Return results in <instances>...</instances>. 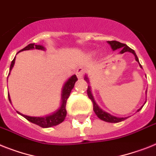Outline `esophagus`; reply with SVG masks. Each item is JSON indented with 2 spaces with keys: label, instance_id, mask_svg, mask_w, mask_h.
I'll return each instance as SVG.
<instances>
[{
  "label": "esophagus",
  "instance_id": "obj_1",
  "mask_svg": "<svg viewBox=\"0 0 156 156\" xmlns=\"http://www.w3.org/2000/svg\"><path fill=\"white\" fill-rule=\"evenodd\" d=\"M85 70L83 68H78V69H77V71H76V75H77V77H78V78H81L82 76H83Z\"/></svg>",
  "mask_w": 156,
  "mask_h": 156
}]
</instances>
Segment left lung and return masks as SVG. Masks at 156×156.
Returning a JSON list of instances; mask_svg holds the SVG:
<instances>
[{"label":"left lung","instance_id":"left-lung-1","mask_svg":"<svg viewBox=\"0 0 156 156\" xmlns=\"http://www.w3.org/2000/svg\"><path fill=\"white\" fill-rule=\"evenodd\" d=\"M108 43L111 45V48L113 49V50H116V49H121V51H120L121 54H123L125 52H131V53H132V54L135 55V60L137 61L138 62H139V58H138L137 55L135 54V52L132 49H131V48L129 47V46H127L126 44H123V43H121L119 42V41H108ZM140 66L142 67V66L140 65ZM85 79H86V81H88L87 80V77L85 78ZM87 94H88V97H89L91 101H92V102H93V110L94 111V113L96 114V115L100 119H102L103 120V121H105V122H119L123 121V120H125L126 119H127V118L115 117V116H112V115H109L107 112L102 111V110L98 107V105L96 104L95 102L94 101L93 96H92L90 92V87H88V88H87ZM141 108L139 109L138 111H140V110H141Z\"/></svg>","mask_w":156,"mask_h":156}]
</instances>
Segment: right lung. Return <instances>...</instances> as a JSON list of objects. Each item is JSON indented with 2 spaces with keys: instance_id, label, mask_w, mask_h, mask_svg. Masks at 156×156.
<instances>
[{
  "instance_id": "add662e5",
  "label": "right lung",
  "mask_w": 156,
  "mask_h": 156,
  "mask_svg": "<svg viewBox=\"0 0 156 156\" xmlns=\"http://www.w3.org/2000/svg\"><path fill=\"white\" fill-rule=\"evenodd\" d=\"M32 49L44 50L45 48L43 47L42 45H35L34 43H31V44H29L27 46H25L24 49H22L19 52L23 51V50H29V49ZM14 62L15 58L12 61V63H11V65H10L9 71H11L12 66L14 65ZM77 80H78L77 76L73 75L71 78H69V80L66 82V84L64 85L62 90V102L61 107L58 111H57V112L54 113L53 115L46 116V117H31V116H27V115H21V114L19 113L18 111H17V113L22 115V116H23L24 118H25L28 121H30V122H33V123L37 124V125H38L39 126L43 127V128H47V127H51V126L58 125V124L61 123V122H62L63 121H64L66 116V106L67 99L69 98V94H70V92H71L72 89L74 88V83H75V82ZM9 99L10 102L9 96Z\"/></svg>"
}]
</instances>
